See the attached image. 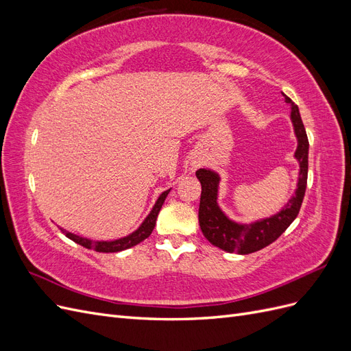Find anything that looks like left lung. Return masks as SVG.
<instances>
[{"instance_id": "8db88e82", "label": "left lung", "mask_w": 351, "mask_h": 351, "mask_svg": "<svg viewBox=\"0 0 351 351\" xmlns=\"http://www.w3.org/2000/svg\"><path fill=\"white\" fill-rule=\"evenodd\" d=\"M282 93V92H281ZM284 101L290 105V120L293 124L297 147L294 152L295 161L299 162V177L294 195L287 202L284 208L275 215L261 218L250 224H243L231 219L218 204L221 177L210 168H199L196 177L202 184L200 205H199V226L205 239L224 252L239 254H249L269 246L282 232L290 227L299 214L307 183V158H309V141L304 130L299 107L282 93Z\"/></svg>"}]
</instances>
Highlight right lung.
Listing matches in <instances>:
<instances>
[{
	"mask_svg": "<svg viewBox=\"0 0 351 351\" xmlns=\"http://www.w3.org/2000/svg\"><path fill=\"white\" fill-rule=\"evenodd\" d=\"M169 192H171V189H168V190H165V192L159 195V197L155 202V205L152 206L147 217L143 219L142 224L137 227L133 232H130V234H127L124 237L115 239V240H92L88 237H82V236L74 234V232H70L64 228H60V230L62 234H66V237H69L74 243H77V244H80V246L86 247V249H93V250L101 252V253H114V252H121L125 249H130L151 236V232L155 227L156 217L159 214V209L162 208L164 200Z\"/></svg>",
	"mask_w": 351,
	"mask_h": 351,
	"instance_id": "obj_1",
	"label": "right lung"
}]
</instances>
